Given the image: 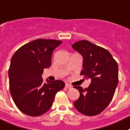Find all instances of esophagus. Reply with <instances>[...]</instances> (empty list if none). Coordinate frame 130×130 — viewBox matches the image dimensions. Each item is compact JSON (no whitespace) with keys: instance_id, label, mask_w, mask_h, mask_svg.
<instances>
[{"instance_id":"34e87169","label":"esophagus","mask_w":130,"mask_h":130,"mask_svg":"<svg viewBox=\"0 0 130 130\" xmlns=\"http://www.w3.org/2000/svg\"><path fill=\"white\" fill-rule=\"evenodd\" d=\"M65 88L67 89H71L73 87H72V86L69 85V84H65Z\"/></svg>"}]
</instances>
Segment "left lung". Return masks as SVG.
I'll return each mask as SVG.
<instances>
[{
	"mask_svg": "<svg viewBox=\"0 0 130 130\" xmlns=\"http://www.w3.org/2000/svg\"><path fill=\"white\" fill-rule=\"evenodd\" d=\"M72 47L83 58L80 74L91 80L87 88L74 87L80 93L74 106L86 116L99 115L114 96L118 83V64L108 50L88 40L76 42Z\"/></svg>",
	"mask_w": 130,
	"mask_h": 130,
	"instance_id": "8db88e82",
	"label": "left lung"
}]
</instances>
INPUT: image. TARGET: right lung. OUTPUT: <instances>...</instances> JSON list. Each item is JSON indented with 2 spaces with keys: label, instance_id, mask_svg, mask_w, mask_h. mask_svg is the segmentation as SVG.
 <instances>
[{
  "label": "right lung",
  "instance_id": "add662e5",
  "mask_svg": "<svg viewBox=\"0 0 130 130\" xmlns=\"http://www.w3.org/2000/svg\"><path fill=\"white\" fill-rule=\"evenodd\" d=\"M62 41L37 39L21 46L11 59L8 70L10 91L23 113L31 117L43 115L51 108L55 95L65 86L57 80L44 82L42 74L51 65L53 51Z\"/></svg>",
  "mask_w": 130,
  "mask_h": 130
}]
</instances>
